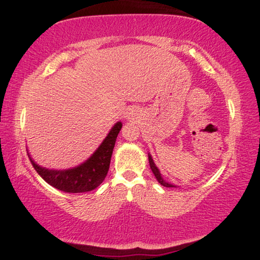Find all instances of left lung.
I'll return each instance as SVG.
<instances>
[{
    "mask_svg": "<svg viewBox=\"0 0 260 260\" xmlns=\"http://www.w3.org/2000/svg\"><path fill=\"white\" fill-rule=\"evenodd\" d=\"M148 156H149V165H150V169H151V171H152V173L155 174L157 181L159 182V183L161 184V186H164V187H170V188H171V187H175V186H173V184L167 183V182L164 181V180H162L161 175H160V173H159V171H158V169H157L156 165H155V162H153L151 156H150V155H148Z\"/></svg>",
    "mask_w": 260,
    "mask_h": 260,
    "instance_id": "1",
    "label": "left lung"
}]
</instances>
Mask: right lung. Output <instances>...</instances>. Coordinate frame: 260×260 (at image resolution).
<instances>
[{
    "label": "right lung",
    "mask_w": 260,
    "mask_h": 260,
    "mask_svg": "<svg viewBox=\"0 0 260 260\" xmlns=\"http://www.w3.org/2000/svg\"><path fill=\"white\" fill-rule=\"evenodd\" d=\"M121 126V122H117L94 155L76 169L67 171L47 170L35 164L28 153L27 155L34 170L37 171L39 175L47 183H49L50 186L58 189V190L72 193L94 190L107 177L114 143H116Z\"/></svg>",
    "instance_id": "1"
}]
</instances>
